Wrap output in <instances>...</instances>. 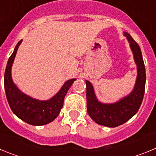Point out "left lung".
Returning <instances> with one entry per match:
<instances>
[{
	"label": "left lung",
	"instance_id": "left-lung-1",
	"mask_svg": "<svg viewBox=\"0 0 156 156\" xmlns=\"http://www.w3.org/2000/svg\"><path fill=\"white\" fill-rule=\"evenodd\" d=\"M124 34L130 44L135 62L137 66V81L131 94L115 104H101L98 101L95 97L91 83L89 81H86L88 115L98 124L108 127H115L123 124L133 117L140 108L144 94L146 75L141 51L131 36L127 33Z\"/></svg>",
	"mask_w": 156,
	"mask_h": 156
}]
</instances>
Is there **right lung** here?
Listing matches in <instances>:
<instances>
[{
  "instance_id": "add662e5",
  "label": "right lung",
  "mask_w": 156,
  "mask_h": 156,
  "mask_svg": "<svg viewBox=\"0 0 156 156\" xmlns=\"http://www.w3.org/2000/svg\"><path fill=\"white\" fill-rule=\"evenodd\" d=\"M22 41L15 48L5 69L4 81L7 100L12 112L22 120L34 126L48 124L58 115L62 108L65 96L76 79L69 80L65 83L61 90L48 101L36 100L22 93L13 83L11 76L12 63Z\"/></svg>"
}]
</instances>
